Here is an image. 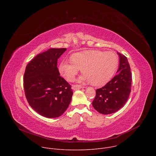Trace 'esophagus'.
Listing matches in <instances>:
<instances>
[{"label":"esophagus","instance_id":"obj_1","mask_svg":"<svg viewBox=\"0 0 156 156\" xmlns=\"http://www.w3.org/2000/svg\"><path fill=\"white\" fill-rule=\"evenodd\" d=\"M81 87H83L82 86L80 85V84H73L72 86V89L73 90H80Z\"/></svg>","mask_w":156,"mask_h":156}]
</instances>
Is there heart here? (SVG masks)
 Wrapping results in <instances>:
<instances>
[{"label":"heart","mask_w":156,"mask_h":156,"mask_svg":"<svg viewBox=\"0 0 156 156\" xmlns=\"http://www.w3.org/2000/svg\"><path fill=\"white\" fill-rule=\"evenodd\" d=\"M71 60H63L58 65L60 74L69 82L75 80L80 69L84 73L80 81L102 86L114 76L119 66V57L113 51H86L73 54Z\"/></svg>","instance_id":"obj_1"}]
</instances>
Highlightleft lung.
<instances>
[{
  "instance_id": "left-lung-1",
  "label": "left lung",
  "mask_w": 156,
  "mask_h": 156,
  "mask_svg": "<svg viewBox=\"0 0 156 156\" xmlns=\"http://www.w3.org/2000/svg\"><path fill=\"white\" fill-rule=\"evenodd\" d=\"M120 57L118 73L104 86L97 89L92 104L101 114L115 113L126 103L131 92L132 75L127 58L117 52Z\"/></svg>"
}]
</instances>
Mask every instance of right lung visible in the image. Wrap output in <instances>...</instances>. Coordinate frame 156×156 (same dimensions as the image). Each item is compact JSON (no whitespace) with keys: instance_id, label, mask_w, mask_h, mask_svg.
Instances as JSON below:
<instances>
[{"instance_id":"right-lung-1","label":"right lung","mask_w":156,"mask_h":156,"mask_svg":"<svg viewBox=\"0 0 156 156\" xmlns=\"http://www.w3.org/2000/svg\"><path fill=\"white\" fill-rule=\"evenodd\" d=\"M66 48H51L27 65L23 86L30 105L40 115L56 118L67 109L73 95L71 85L60 76L57 60Z\"/></svg>"}]
</instances>
